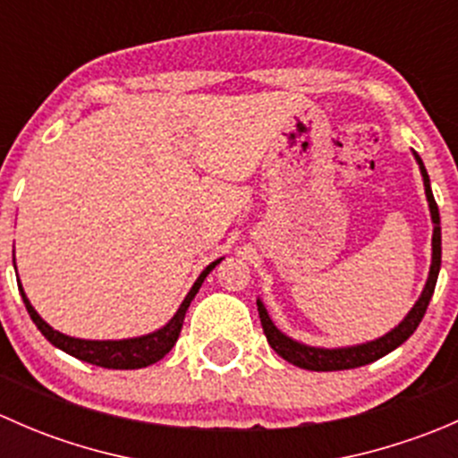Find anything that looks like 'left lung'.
Listing matches in <instances>:
<instances>
[{
	"mask_svg": "<svg viewBox=\"0 0 458 458\" xmlns=\"http://www.w3.org/2000/svg\"><path fill=\"white\" fill-rule=\"evenodd\" d=\"M414 159H417L419 170H421L423 177V186H426V197H428V206H429V216H432V263H429V275L426 281V288H423L421 297L419 301L414 303L412 310L405 315L403 321L399 323L396 327H392L387 335L378 336V339L368 341V344H359V345H348V348H315V345H306L301 341L290 339L288 335L279 330V327L272 323L270 315H267L266 306H263L261 299H257V310H259V318H261L263 326V335H266L267 344L272 345L276 354L281 359H285L293 366L303 368V370H315V372H335V370H350V368H361L368 366V363L377 361V359L386 357L387 352L399 348L401 344L410 339L414 335V330L421 323L423 315L428 310V303L434 294V285H437L438 279V270H441V216H438V206L434 201L432 188H429V177L428 170L423 165L421 157L417 152H412Z\"/></svg>",
	"mask_w": 458,
	"mask_h": 458,
	"instance_id": "1",
	"label": "left lung"
}]
</instances>
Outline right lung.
<instances>
[{"label":"right lung","instance_id":"obj_1","mask_svg":"<svg viewBox=\"0 0 458 458\" xmlns=\"http://www.w3.org/2000/svg\"><path fill=\"white\" fill-rule=\"evenodd\" d=\"M221 259L212 261L210 266H208L206 270L197 276V281H195V285L191 288V293L186 294V299L182 301L179 310L174 312V317L170 318L164 327L150 332V335L132 336V339H119V341L75 339V336H68V335H64V332L55 330V327H50L44 318L37 315L35 308L30 306V301H29V297H26L24 288H21L20 279H17V284H20L21 299H24L26 310H29L32 323L39 327L41 335H44L46 339L55 345V348L64 350V352L71 354V357H75V359H80V361L92 363V366H99V368H108V370H137V368L152 366V363H157L159 359H164L165 354L173 350V345L177 344V339H179V332H182L183 317H186L188 306H191V301L195 299V294L199 293L203 279H206V276L215 270L216 263H221ZM13 263H15V259H13Z\"/></svg>","mask_w":458,"mask_h":458}]
</instances>
